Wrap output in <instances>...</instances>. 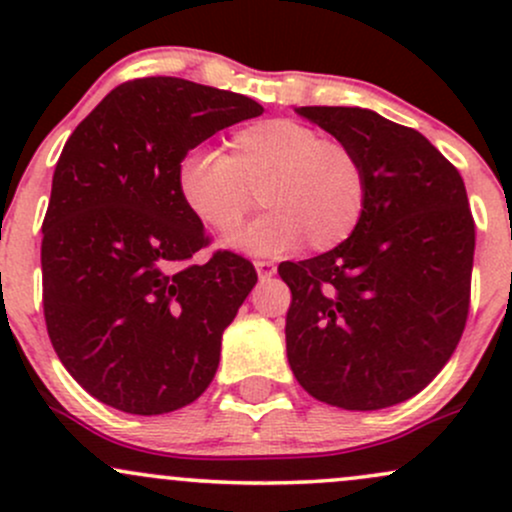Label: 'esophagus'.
Returning a JSON list of instances; mask_svg holds the SVG:
<instances>
[{"mask_svg":"<svg viewBox=\"0 0 512 512\" xmlns=\"http://www.w3.org/2000/svg\"><path fill=\"white\" fill-rule=\"evenodd\" d=\"M255 269H257V276H260V279H269V276L276 274L274 264L272 262H264V260H257L255 262Z\"/></svg>","mask_w":512,"mask_h":512,"instance_id":"esophagus-1","label":"esophagus"}]
</instances>
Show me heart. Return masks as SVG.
Returning <instances> with one entry per match:
<instances>
[{"label":"heart","instance_id":"b5f03b06","mask_svg":"<svg viewBox=\"0 0 512 512\" xmlns=\"http://www.w3.org/2000/svg\"><path fill=\"white\" fill-rule=\"evenodd\" d=\"M175 187L187 214L216 236L238 231L260 190L272 211L228 243L250 255H284L303 238L313 250L337 248L366 207V173L354 151L289 117L236 129L226 154L192 149L178 163Z\"/></svg>","mask_w":512,"mask_h":512}]
</instances>
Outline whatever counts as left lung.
Segmentation results:
<instances>
[{
  "label": "left lung",
  "instance_id": "1",
  "mask_svg": "<svg viewBox=\"0 0 512 512\" xmlns=\"http://www.w3.org/2000/svg\"><path fill=\"white\" fill-rule=\"evenodd\" d=\"M296 113L358 156L366 207L342 245L279 264L291 289L289 366L332 407H392L424 390L462 337L474 262L467 190L416 129L368 108Z\"/></svg>",
  "mask_w": 512,
  "mask_h": 512
}]
</instances>
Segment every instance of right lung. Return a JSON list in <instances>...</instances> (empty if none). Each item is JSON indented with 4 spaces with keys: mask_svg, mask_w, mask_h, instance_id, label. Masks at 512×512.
<instances>
[{
    "mask_svg": "<svg viewBox=\"0 0 512 512\" xmlns=\"http://www.w3.org/2000/svg\"><path fill=\"white\" fill-rule=\"evenodd\" d=\"M262 113L240 93L146 76L113 88L64 144L40 248L45 325L62 366L108 407L168 414L214 380L257 272L228 250L195 262L209 238L175 173L211 134Z\"/></svg>",
    "mask_w": 512,
    "mask_h": 512,
    "instance_id": "obj_1",
    "label": "right lung"
}]
</instances>
